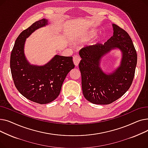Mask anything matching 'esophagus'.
<instances>
[{"label":"esophagus","mask_w":148,"mask_h":148,"mask_svg":"<svg viewBox=\"0 0 148 148\" xmlns=\"http://www.w3.org/2000/svg\"><path fill=\"white\" fill-rule=\"evenodd\" d=\"M80 60H81V58H80V56H77V55L74 56V57H73V62H74V65L75 66H78Z\"/></svg>","instance_id":"1"}]
</instances>
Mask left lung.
Returning <instances> with one entry per match:
<instances>
[{
  "label": "left lung",
  "instance_id": "8db88e82",
  "mask_svg": "<svg viewBox=\"0 0 148 148\" xmlns=\"http://www.w3.org/2000/svg\"><path fill=\"white\" fill-rule=\"evenodd\" d=\"M113 35L104 43L86 46L79 54L83 94L95 104H109L119 99L133 83L137 61V52L126 31L113 25ZM119 48L123 56L121 66L113 73L106 75L99 67L101 57L110 49Z\"/></svg>",
  "mask_w": 148,
  "mask_h": 148
}]
</instances>
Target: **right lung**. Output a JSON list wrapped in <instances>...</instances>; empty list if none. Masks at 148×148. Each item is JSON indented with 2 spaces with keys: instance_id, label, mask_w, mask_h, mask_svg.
<instances>
[{
  "instance_id": "obj_1",
  "label": "right lung",
  "mask_w": 148,
  "mask_h": 148,
  "mask_svg": "<svg viewBox=\"0 0 148 148\" xmlns=\"http://www.w3.org/2000/svg\"><path fill=\"white\" fill-rule=\"evenodd\" d=\"M47 24L42 19L22 31L15 42L11 54L10 68L15 87L27 99L38 104H47L59 95L68 73L75 66L73 57L56 55L44 66L30 65L23 49L26 38L36 29Z\"/></svg>"
}]
</instances>
